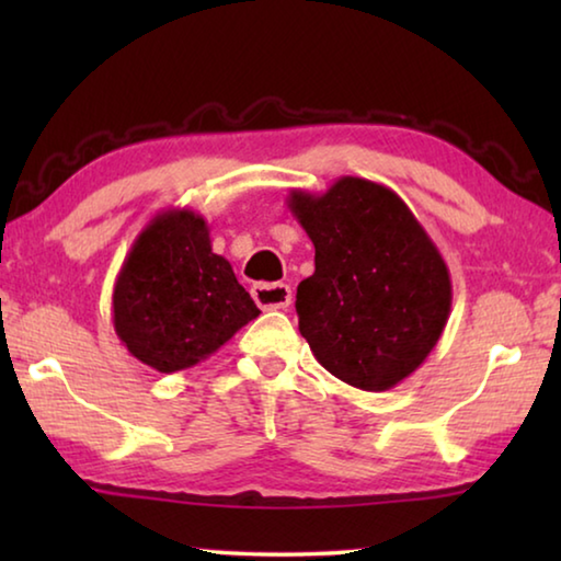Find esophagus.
Listing matches in <instances>:
<instances>
[{"mask_svg":"<svg viewBox=\"0 0 561 561\" xmlns=\"http://www.w3.org/2000/svg\"><path fill=\"white\" fill-rule=\"evenodd\" d=\"M252 297L262 309H270V311L287 309L291 304V287H289V284H282V282H274V284L262 282V284H254Z\"/></svg>","mask_w":561,"mask_h":561,"instance_id":"obj_1","label":"esophagus"}]
</instances>
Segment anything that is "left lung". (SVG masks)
Masks as SVG:
<instances>
[{"label":"left lung","mask_w":561,"mask_h":561,"mask_svg":"<svg viewBox=\"0 0 561 561\" xmlns=\"http://www.w3.org/2000/svg\"><path fill=\"white\" fill-rule=\"evenodd\" d=\"M291 215L314 242L299 282V331L329 374L388 391L438 344L453 284L438 247L391 187L344 175L327 193L291 190Z\"/></svg>","instance_id":"1"}]
</instances>
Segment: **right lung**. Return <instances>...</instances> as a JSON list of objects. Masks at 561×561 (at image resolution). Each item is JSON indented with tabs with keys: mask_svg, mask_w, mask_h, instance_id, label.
Returning <instances> with one entry per match:
<instances>
[{
	"mask_svg": "<svg viewBox=\"0 0 561 561\" xmlns=\"http://www.w3.org/2000/svg\"><path fill=\"white\" fill-rule=\"evenodd\" d=\"M257 317L232 264L213 252L205 217L187 207L140 230L113 284V329L160 374L201 364Z\"/></svg>",
	"mask_w": 561,
	"mask_h": 561,
	"instance_id": "1",
	"label": "right lung"
}]
</instances>
